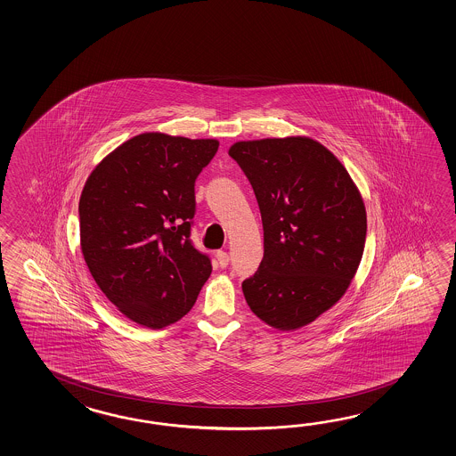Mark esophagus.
<instances>
[{
	"instance_id": "1",
	"label": "esophagus",
	"mask_w": 456,
	"mask_h": 456,
	"mask_svg": "<svg viewBox=\"0 0 456 456\" xmlns=\"http://www.w3.org/2000/svg\"><path fill=\"white\" fill-rule=\"evenodd\" d=\"M216 261H218V265H220V267H224H224L228 265V262H230V256H228V252H216Z\"/></svg>"
}]
</instances>
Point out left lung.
I'll list each match as a JSON object with an SVG mask.
<instances>
[{
  "label": "left lung",
  "mask_w": 456,
  "mask_h": 456,
  "mask_svg": "<svg viewBox=\"0 0 456 456\" xmlns=\"http://www.w3.org/2000/svg\"><path fill=\"white\" fill-rule=\"evenodd\" d=\"M230 156L251 183L264 228L244 298L267 324L297 330L347 290L365 248V205L339 159L311 138L238 142Z\"/></svg>",
  "instance_id": "obj_1"
}]
</instances>
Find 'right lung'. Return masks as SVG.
<instances>
[{"label": "right lung", "instance_id": "1", "mask_svg": "<svg viewBox=\"0 0 456 456\" xmlns=\"http://www.w3.org/2000/svg\"><path fill=\"white\" fill-rule=\"evenodd\" d=\"M216 151V140L142 134L87 177L77 208L87 269L118 311L145 328L181 320L212 273L191 232L195 179Z\"/></svg>", "mask_w": 456, "mask_h": 456}]
</instances>
